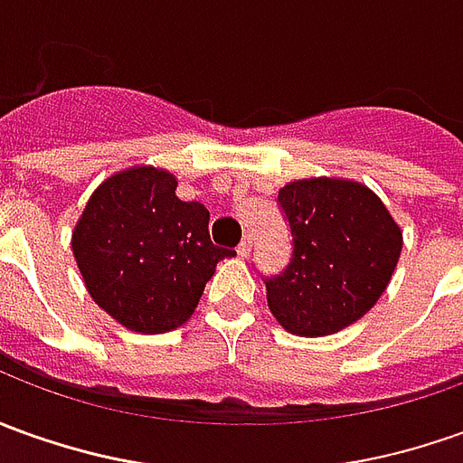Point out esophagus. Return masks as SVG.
Instances as JSON below:
<instances>
[{"label": "esophagus", "mask_w": 463, "mask_h": 463, "mask_svg": "<svg viewBox=\"0 0 463 463\" xmlns=\"http://www.w3.org/2000/svg\"><path fill=\"white\" fill-rule=\"evenodd\" d=\"M237 251H239V257H241V260H247V257L251 254V239L250 237L241 239V241H239Z\"/></svg>", "instance_id": "esophagus-1"}]
</instances>
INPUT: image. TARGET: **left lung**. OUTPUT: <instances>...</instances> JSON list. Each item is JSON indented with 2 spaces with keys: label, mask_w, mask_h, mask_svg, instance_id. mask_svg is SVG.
Wrapping results in <instances>:
<instances>
[{
  "label": "left lung",
  "mask_w": 463,
  "mask_h": 463,
  "mask_svg": "<svg viewBox=\"0 0 463 463\" xmlns=\"http://www.w3.org/2000/svg\"><path fill=\"white\" fill-rule=\"evenodd\" d=\"M292 232L285 272L267 277V305L287 333L323 337L360 320L396 269L403 234L368 186L292 181L277 194Z\"/></svg>",
  "instance_id": "1"
}]
</instances>
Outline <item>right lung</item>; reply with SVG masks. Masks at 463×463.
Here are the masks:
<instances>
[{
	"instance_id": "1",
	"label": "right lung",
	"mask_w": 463,
	"mask_h": 463,
	"mask_svg": "<svg viewBox=\"0 0 463 463\" xmlns=\"http://www.w3.org/2000/svg\"><path fill=\"white\" fill-rule=\"evenodd\" d=\"M90 298L136 333H168L189 320L216 262L237 254L209 237V209L176 196L164 168L136 165L103 181L72 232Z\"/></svg>"
}]
</instances>
